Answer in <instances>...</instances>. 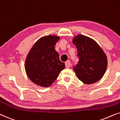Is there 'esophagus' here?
I'll return each mask as SVG.
<instances>
[{"label": "esophagus", "mask_w": 120, "mask_h": 120, "mask_svg": "<svg viewBox=\"0 0 120 120\" xmlns=\"http://www.w3.org/2000/svg\"><path fill=\"white\" fill-rule=\"evenodd\" d=\"M65 66H66V68H69L71 66V62L70 60H68L65 63Z\"/></svg>", "instance_id": "obj_1"}]
</instances>
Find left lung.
<instances>
[{
	"instance_id": "obj_1",
	"label": "left lung",
	"mask_w": 120,
	"mask_h": 120,
	"mask_svg": "<svg viewBox=\"0 0 120 120\" xmlns=\"http://www.w3.org/2000/svg\"><path fill=\"white\" fill-rule=\"evenodd\" d=\"M73 43L77 49L79 58L73 67L78 79L87 84L98 82L103 77L108 65L103 49L94 40L82 34L75 37Z\"/></svg>"
}]
</instances>
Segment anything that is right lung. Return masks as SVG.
Returning a JSON list of instances; mask_svg holds the SVG:
<instances>
[{
    "label": "right lung",
    "instance_id": "add662e5",
    "mask_svg": "<svg viewBox=\"0 0 120 120\" xmlns=\"http://www.w3.org/2000/svg\"><path fill=\"white\" fill-rule=\"evenodd\" d=\"M60 37L56 36L43 37L35 43L25 61L26 72L29 79L38 86L48 87L65 68L59 59L55 45Z\"/></svg>",
    "mask_w": 120,
    "mask_h": 120
}]
</instances>
